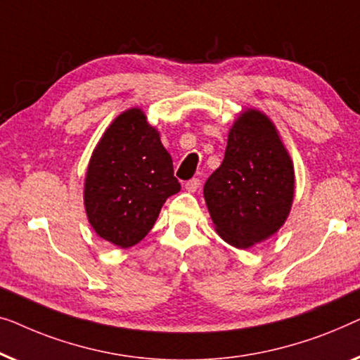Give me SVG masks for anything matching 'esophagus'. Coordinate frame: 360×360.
Wrapping results in <instances>:
<instances>
[{
  "instance_id": "1",
  "label": "esophagus",
  "mask_w": 360,
  "mask_h": 360,
  "mask_svg": "<svg viewBox=\"0 0 360 360\" xmlns=\"http://www.w3.org/2000/svg\"><path fill=\"white\" fill-rule=\"evenodd\" d=\"M200 184H202V182H200L199 178H192V179H189V181L186 182L184 189H186L187 192H195V191L200 187Z\"/></svg>"
}]
</instances>
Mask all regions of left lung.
<instances>
[{
  "label": "left lung",
  "instance_id": "obj_1",
  "mask_svg": "<svg viewBox=\"0 0 360 360\" xmlns=\"http://www.w3.org/2000/svg\"><path fill=\"white\" fill-rule=\"evenodd\" d=\"M293 194V163L276 125L261 110L241 112L224 161L204 186L217 233L240 250L267 240L285 224Z\"/></svg>",
  "mask_w": 360,
  "mask_h": 360
}]
</instances>
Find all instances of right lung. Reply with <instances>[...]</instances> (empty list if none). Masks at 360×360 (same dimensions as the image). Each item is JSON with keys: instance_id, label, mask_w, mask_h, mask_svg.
Instances as JSON below:
<instances>
[{"instance_id": "obj_1", "label": "right lung", "mask_w": 360, "mask_h": 360, "mask_svg": "<svg viewBox=\"0 0 360 360\" xmlns=\"http://www.w3.org/2000/svg\"><path fill=\"white\" fill-rule=\"evenodd\" d=\"M160 131L141 109H127L109 125L91 155L84 209L93 230L130 248L153 229L168 197L181 191Z\"/></svg>"}]
</instances>
